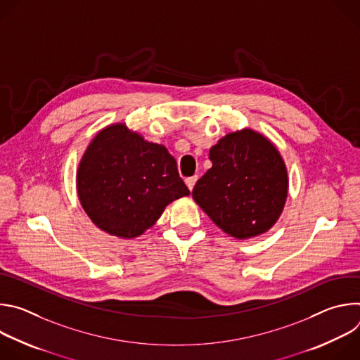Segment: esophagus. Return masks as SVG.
Segmentation results:
<instances>
[{
    "label": "esophagus",
    "mask_w": 360,
    "mask_h": 360,
    "mask_svg": "<svg viewBox=\"0 0 360 360\" xmlns=\"http://www.w3.org/2000/svg\"><path fill=\"white\" fill-rule=\"evenodd\" d=\"M196 181H198V176H196V175L185 179V184H186V186H188V189H189V191H192V189H193V186H195Z\"/></svg>",
    "instance_id": "34e87169"
}]
</instances>
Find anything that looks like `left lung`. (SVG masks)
Returning a JSON list of instances; mask_svg holds the SVG:
<instances>
[{
    "label": "left lung",
    "instance_id": "8db88e82",
    "mask_svg": "<svg viewBox=\"0 0 360 360\" xmlns=\"http://www.w3.org/2000/svg\"><path fill=\"white\" fill-rule=\"evenodd\" d=\"M212 168L192 191L193 200L228 235L248 239L268 232L288 198V171L276 146L245 128L210 149Z\"/></svg>",
    "mask_w": 360,
    "mask_h": 360
}]
</instances>
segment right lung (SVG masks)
<instances>
[{"instance_id":"right-lung-1","label":"right lung","mask_w":360,"mask_h":360,"mask_svg":"<svg viewBox=\"0 0 360 360\" xmlns=\"http://www.w3.org/2000/svg\"><path fill=\"white\" fill-rule=\"evenodd\" d=\"M77 192L89 219L124 239L142 235L167 205L189 195L168 149L121 122L101 129L88 145L77 171Z\"/></svg>"}]
</instances>
